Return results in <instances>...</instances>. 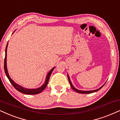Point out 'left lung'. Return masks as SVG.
Instances as JSON below:
<instances>
[{"label":"left lung","mask_w":120,"mask_h":120,"mask_svg":"<svg viewBox=\"0 0 120 120\" xmlns=\"http://www.w3.org/2000/svg\"><path fill=\"white\" fill-rule=\"evenodd\" d=\"M68 80H69V83H70V85H71V88H72L73 89L74 91H76V92H77V93H80V94H90V93L96 92V91L99 90H100V89H101V88H102V87L104 86V84L103 85H102V86H101L100 88L98 89H96V90H89V91L79 90H78L77 89H76V88H74V87L73 86V85H72V84H71V80H70V78H69V75H68Z\"/></svg>","instance_id":"1"}]
</instances>
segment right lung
<instances>
[{
	"label": "right lung",
	"mask_w": 120,
	"mask_h": 120,
	"mask_svg": "<svg viewBox=\"0 0 120 120\" xmlns=\"http://www.w3.org/2000/svg\"><path fill=\"white\" fill-rule=\"evenodd\" d=\"M8 45V43H7V47H6V49H5V59H4V71H5L6 75H7L9 81H10L11 84L12 85V86L14 87L17 90L19 91V92H21L25 94L35 95V94H39V93L42 92V91L43 90L46 88L47 85L48 84V83H49V77H50L51 74L52 73V71H53V69H54V67L52 69L49 71V73L47 74L46 78V80H45V82L41 87H40V88H37V89H26V88H23V87L20 86L19 85L17 84L16 83H15V82L13 81V80H12L11 78L10 77V76L9 75L8 72L7 67V51Z\"/></svg>",
	"instance_id": "add662e5"
}]
</instances>
